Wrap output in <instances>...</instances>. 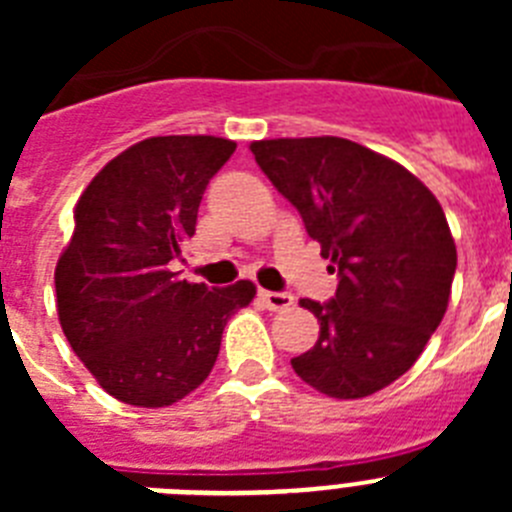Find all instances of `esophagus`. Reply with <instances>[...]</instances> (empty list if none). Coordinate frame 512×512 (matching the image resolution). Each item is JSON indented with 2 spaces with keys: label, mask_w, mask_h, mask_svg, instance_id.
Here are the masks:
<instances>
[{
  "label": "esophagus",
  "mask_w": 512,
  "mask_h": 512,
  "mask_svg": "<svg viewBox=\"0 0 512 512\" xmlns=\"http://www.w3.org/2000/svg\"><path fill=\"white\" fill-rule=\"evenodd\" d=\"M259 300L264 302L266 310H287V307L295 305V297L287 295V292H266V289H261L259 292Z\"/></svg>",
  "instance_id": "34e87169"
}]
</instances>
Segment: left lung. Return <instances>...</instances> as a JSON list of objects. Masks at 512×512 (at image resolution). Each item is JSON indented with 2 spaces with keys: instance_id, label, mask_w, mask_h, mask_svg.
<instances>
[{
  "instance_id": "obj_1",
  "label": "left lung",
  "mask_w": 512,
  "mask_h": 512,
  "mask_svg": "<svg viewBox=\"0 0 512 512\" xmlns=\"http://www.w3.org/2000/svg\"><path fill=\"white\" fill-rule=\"evenodd\" d=\"M251 153L338 274L333 300H300L320 336L292 369L328 397L374 395L418 361L449 307L456 246L441 205L354 140H256Z\"/></svg>"
}]
</instances>
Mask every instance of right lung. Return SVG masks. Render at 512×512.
<instances>
[{
    "label": "right lung",
    "instance_id": "right-lung-1",
    "mask_svg": "<svg viewBox=\"0 0 512 512\" xmlns=\"http://www.w3.org/2000/svg\"><path fill=\"white\" fill-rule=\"evenodd\" d=\"M235 143L158 135L115 156L74 207V235L56 266V305L74 354L104 392L166 408L215 366L223 328L256 295L248 279L207 287L174 261L194 235L212 176Z\"/></svg>",
    "mask_w": 512,
    "mask_h": 512
}]
</instances>
